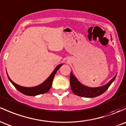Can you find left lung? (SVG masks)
Masks as SVG:
<instances>
[{"label": "left lung", "mask_w": 126, "mask_h": 126, "mask_svg": "<svg viewBox=\"0 0 126 126\" xmlns=\"http://www.w3.org/2000/svg\"><path fill=\"white\" fill-rule=\"evenodd\" d=\"M115 76L105 85L98 87H89L81 84L72 74L70 72V87L72 92L77 96L84 97H95L99 96L105 92L106 90L109 88L110 84L114 82Z\"/></svg>", "instance_id": "1"}]
</instances>
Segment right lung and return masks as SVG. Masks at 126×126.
I'll return each mask as SVG.
<instances>
[{"label": "right lung", "mask_w": 126, "mask_h": 126, "mask_svg": "<svg viewBox=\"0 0 126 126\" xmlns=\"http://www.w3.org/2000/svg\"><path fill=\"white\" fill-rule=\"evenodd\" d=\"M62 66V64H59L58 66H57V67L55 68V69L53 70L52 74L49 75V77H48L43 83L39 85H37V86L33 87H25L20 86V85H18V84L14 82L10 78H9L8 74H7V75H8V79H9V81H11V82L13 84L14 86L19 92L21 93L24 94L25 95H27V96H36V95L46 93L47 92H48V91L49 90V89L51 87L54 77L57 71L59 70V69Z\"/></svg>", "instance_id": "add662e5"}]
</instances>
